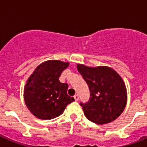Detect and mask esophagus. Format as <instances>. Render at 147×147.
Returning a JSON list of instances; mask_svg holds the SVG:
<instances>
[{
    "label": "esophagus",
    "mask_w": 147,
    "mask_h": 147,
    "mask_svg": "<svg viewBox=\"0 0 147 147\" xmlns=\"http://www.w3.org/2000/svg\"><path fill=\"white\" fill-rule=\"evenodd\" d=\"M74 98L75 101H78V100H79V96H78V95H75L74 96Z\"/></svg>",
    "instance_id": "obj_1"
}]
</instances>
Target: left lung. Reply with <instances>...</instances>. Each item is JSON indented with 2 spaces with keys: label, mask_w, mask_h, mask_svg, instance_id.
Instances as JSON below:
<instances>
[{
  "label": "left lung",
  "mask_w": 147,
  "mask_h": 147,
  "mask_svg": "<svg viewBox=\"0 0 147 147\" xmlns=\"http://www.w3.org/2000/svg\"><path fill=\"white\" fill-rule=\"evenodd\" d=\"M77 69L90 91L89 102L80 104L87 119L97 124H105L119 117L127 101V88L120 75L107 66L78 64Z\"/></svg>",
  "instance_id": "8db88e82"
}]
</instances>
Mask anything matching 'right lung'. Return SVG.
Masks as SVG:
<instances>
[{"label": "right lung", "instance_id": "1", "mask_svg": "<svg viewBox=\"0 0 147 147\" xmlns=\"http://www.w3.org/2000/svg\"><path fill=\"white\" fill-rule=\"evenodd\" d=\"M69 62L48 60L36 67L26 81L23 97L28 110L37 119L49 120L64 112L74 101L67 94V84L59 82L61 74Z\"/></svg>", "mask_w": 147, "mask_h": 147}]
</instances>
